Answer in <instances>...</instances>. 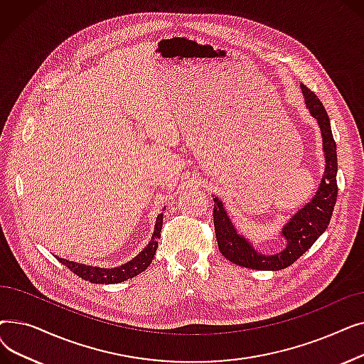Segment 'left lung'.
<instances>
[{"label":"left lung","mask_w":364,"mask_h":364,"mask_svg":"<svg viewBox=\"0 0 364 364\" xmlns=\"http://www.w3.org/2000/svg\"><path fill=\"white\" fill-rule=\"evenodd\" d=\"M301 90L305 106L320 127L326 166H324L320 186L313 199L283 225L282 236L286 240L284 250L274 255L258 252L252 243L236 230L230 217L227 215L221 199L214 198V225L218 250L228 261L246 267V269L276 272L294 264L326 230L336 203L338 158L328 112L311 90L304 84H301Z\"/></svg>","instance_id":"obj_1"}]
</instances>
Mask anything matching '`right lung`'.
I'll list each match as a JSON object with an SVG mask.
<instances>
[{"mask_svg": "<svg viewBox=\"0 0 364 364\" xmlns=\"http://www.w3.org/2000/svg\"><path fill=\"white\" fill-rule=\"evenodd\" d=\"M162 221H164V214H159L156 218V224H155V232H153L151 239L144 250L137 257H134L131 261H128L127 264L114 267V269H100V267H91V265L80 264V262L69 261V259L59 258V257H55V258L59 259L63 265H66L72 273H75L76 276H80L81 279L88 280L91 283H102V284L121 283L124 280L132 279L134 276H139L150 265L153 257H155V254H156L158 239L161 237V230H162Z\"/></svg>", "mask_w": 364, "mask_h": 364, "instance_id": "obj_1", "label": "right lung"}]
</instances>
